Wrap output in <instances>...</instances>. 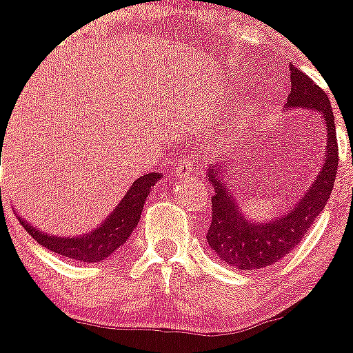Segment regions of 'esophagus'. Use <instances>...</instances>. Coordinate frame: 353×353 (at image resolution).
Here are the masks:
<instances>
[{"mask_svg":"<svg viewBox=\"0 0 353 353\" xmlns=\"http://www.w3.org/2000/svg\"><path fill=\"white\" fill-rule=\"evenodd\" d=\"M195 167H196V161H195V158H193V157L179 158V161H177L176 176L183 179V177L190 176V174L193 172V169H195Z\"/></svg>","mask_w":353,"mask_h":353,"instance_id":"obj_1","label":"esophagus"}]
</instances>
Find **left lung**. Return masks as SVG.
<instances>
[{
    "mask_svg": "<svg viewBox=\"0 0 353 353\" xmlns=\"http://www.w3.org/2000/svg\"><path fill=\"white\" fill-rule=\"evenodd\" d=\"M290 85L292 90L285 110L311 109L313 112H319L327 130L322 169L295 205L281 216H276L274 220H250L241 212L230 188L225 184L227 179L230 181L228 174L223 176L228 167H208V179L214 186V195L211 196L212 218L205 237L221 262L243 271L268 268L288 255L325 208L334 186L339 158L331 101L322 88L294 65H290Z\"/></svg>",
    "mask_w": 353,
    "mask_h": 353,
    "instance_id": "left-lung-1",
    "label": "left lung"
}]
</instances>
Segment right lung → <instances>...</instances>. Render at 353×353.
<instances>
[{
    "mask_svg": "<svg viewBox=\"0 0 353 353\" xmlns=\"http://www.w3.org/2000/svg\"><path fill=\"white\" fill-rule=\"evenodd\" d=\"M160 177V172H149L133 181L126 195L119 200L114 211L90 234H82L77 237H61L54 234L50 236L47 232L38 230L22 216H17V218L24 225L28 234L50 252L74 259L77 262L97 263L100 260L109 259L117 248H121L130 239L132 232L135 230L141 220L145 199Z\"/></svg>",
    "mask_w": 353,
    "mask_h": 353,
    "instance_id": "1",
    "label": "right lung"
}]
</instances>
